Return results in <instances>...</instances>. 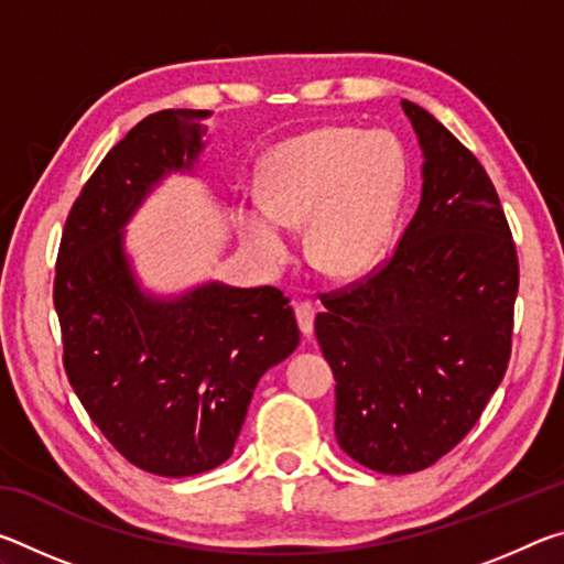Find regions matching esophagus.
Instances as JSON below:
<instances>
[{"label": "esophagus", "instance_id": "34e87169", "mask_svg": "<svg viewBox=\"0 0 564 564\" xmlns=\"http://www.w3.org/2000/svg\"><path fill=\"white\" fill-rule=\"evenodd\" d=\"M295 318H299V328L303 336H311L313 333V321H316V308L308 301H301L295 305Z\"/></svg>", "mask_w": 564, "mask_h": 564}]
</instances>
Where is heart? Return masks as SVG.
<instances>
[{"label": "heart", "mask_w": 564, "mask_h": 564, "mask_svg": "<svg viewBox=\"0 0 564 564\" xmlns=\"http://www.w3.org/2000/svg\"><path fill=\"white\" fill-rule=\"evenodd\" d=\"M405 184V149L393 133L321 127L263 159L261 202L238 204V226L263 261L281 263L291 251L285 228L308 224L311 261L358 279L383 261Z\"/></svg>", "instance_id": "obj_1"}]
</instances>
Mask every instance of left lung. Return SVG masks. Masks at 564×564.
Listing matches in <instances>:
<instances>
[{"label":"left lung","mask_w":564,"mask_h":564,"mask_svg":"<svg viewBox=\"0 0 564 564\" xmlns=\"http://www.w3.org/2000/svg\"><path fill=\"white\" fill-rule=\"evenodd\" d=\"M423 196L366 279L321 293L316 338L336 376V437L352 460L408 475L480 420L508 370L518 251L488 171L433 113L403 101Z\"/></svg>","instance_id":"1"}]
</instances>
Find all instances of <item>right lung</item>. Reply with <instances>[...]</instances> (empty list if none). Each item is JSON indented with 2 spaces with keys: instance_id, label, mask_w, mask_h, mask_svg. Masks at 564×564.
Wrapping results in <instances>:
<instances>
[{
  "instance_id": "1",
  "label": "right lung",
  "mask_w": 564,
  "mask_h": 564,
  "mask_svg": "<svg viewBox=\"0 0 564 564\" xmlns=\"http://www.w3.org/2000/svg\"><path fill=\"white\" fill-rule=\"evenodd\" d=\"M208 117L164 109L141 119L76 196L56 256L66 378L104 437L161 477L226 463L259 378L301 340L273 285L206 283L161 301L133 279L123 226L161 176L191 171Z\"/></svg>"
}]
</instances>
